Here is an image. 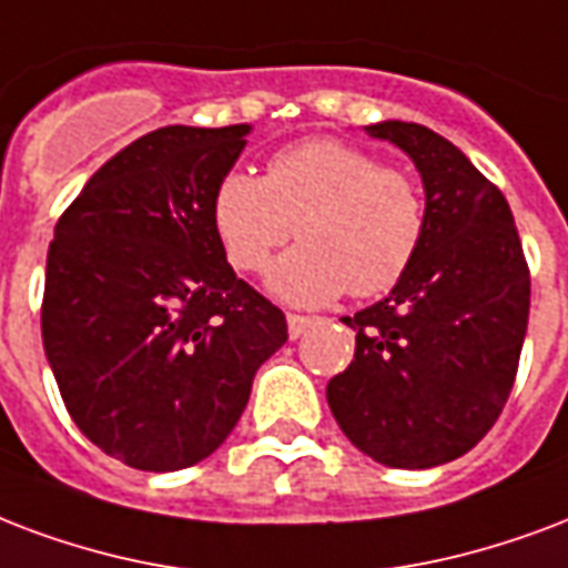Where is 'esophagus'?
<instances>
[{
  "label": "esophagus",
  "instance_id": "1",
  "mask_svg": "<svg viewBox=\"0 0 568 568\" xmlns=\"http://www.w3.org/2000/svg\"><path fill=\"white\" fill-rule=\"evenodd\" d=\"M285 322H288V336H292V339H301L303 333H306V327H310L315 318H310V315L288 313V318H285Z\"/></svg>",
  "mask_w": 568,
  "mask_h": 568
}]
</instances>
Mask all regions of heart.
Instances as JSON below:
<instances>
[{
    "label": "heart",
    "instance_id": "heart-1",
    "mask_svg": "<svg viewBox=\"0 0 568 568\" xmlns=\"http://www.w3.org/2000/svg\"><path fill=\"white\" fill-rule=\"evenodd\" d=\"M211 223L232 267L262 274L288 237L267 288L285 303L318 306L339 294L378 297L399 285L426 237V196L408 172L339 140L276 151L265 179L226 172L211 196Z\"/></svg>",
    "mask_w": 568,
    "mask_h": 568
}]
</instances>
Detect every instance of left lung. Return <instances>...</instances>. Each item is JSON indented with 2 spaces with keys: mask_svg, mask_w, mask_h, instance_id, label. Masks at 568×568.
I'll list each match as a JSON object with an SVG mask.
<instances>
[{
  "mask_svg": "<svg viewBox=\"0 0 568 568\" xmlns=\"http://www.w3.org/2000/svg\"><path fill=\"white\" fill-rule=\"evenodd\" d=\"M414 160L428 226L419 255L384 301L352 318L354 361L327 405L378 465L426 470L465 456L500 417L530 313V271L504 193L435 130L366 128Z\"/></svg>",
  "mask_w": 568,
  "mask_h": 568,
  "instance_id": "8db88e82",
  "label": "left lung"
}]
</instances>
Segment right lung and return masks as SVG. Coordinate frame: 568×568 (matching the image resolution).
<instances>
[{"instance_id": "1", "label": "right lung", "mask_w": 568, "mask_h": 568, "mask_svg": "<svg viewBox=\"0 0 568 568\" xmlns=\"http://www.w3.org/2000/svg\"><path fill=\"white\" fill-rule=\"evenodd\" d=\"M250 124L151 130L59 216L41 333L71 419L136 470L207 458L244 414L285 315L237 280L211 196Z\"/></svg>"}]
</instances>
